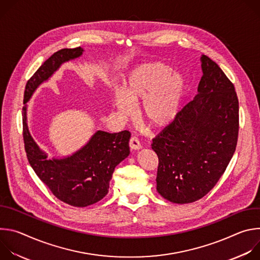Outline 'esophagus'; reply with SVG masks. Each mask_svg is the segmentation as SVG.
Masks as SVG:
<instances>
[{"label": "esophagus", "instance_id": "1", "mask_svg": "<svg viewBox=\"0 0 260 260\" xmlns=\"http://www.w3.org/2000/svg\"><path fill=\"white\" fill-rule=\"evenodd\" d=\"M129 148L132 150H139L142 148V145L140 143V141L136 138V137H133L131 140H129Z\"/></svg>", "mask_w": 260, "mask_h": 260}]
</instances>
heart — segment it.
Returning <instances> with one entry per match:
<instances>
[{
	"mask_svg": "<svg viewBox=\"0 0 260 260\" xmlns=\"http://www.w3.org/2000/svg\"><path fill=\"white\" fill-rule=\"evenodd\" d=\"M184 91V78L164 62H147L134 68L122 88L112 91V103L120 115L134 114L139 104L141 118L152 128L169 126L177 117Z\"/></svg>",
	"mask_w": 260,
	"mask_h": 260,
	"instance_id": "1",
	"label": "heart"
}]
</instances>
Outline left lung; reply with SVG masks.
I'll return each mask as SVG.
<instances>
[{"label": "left lung", "mask_w": 260, "mask_h": 260, "mask_svg": "<svg viewBox=\"0 0 260 260\" xmlns=\"http://www.w3.org/2000/svg\"><path fill=\"white\" fill-rule=\"evenodd\" d=\"M198 94L152 140L158 156L156 189L175 204L205 197L223 175L237 147L239 101L219 66L201 56Z\"/></svg>", "instance_id": "8db88e82"}]
</instances>
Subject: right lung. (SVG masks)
Instances as JSON below:
<instances>
[{
	"mask_svg": "<svg viewBox=\"0 0 260 260\" xmlns=\"http://www.w3.org/2000/svg\"><path fill=\"white\" fill-rule=\"evenodd\" d=\"M83 52V48L77 47L61 49L52 54L27 81L22 108L24 148L30 167L59 201L79 208L98 203L108 193L116 166L129 155L131 133L123 131L110 134L96 131L77 151L49 158L28 131L27 103L61 64L79 58Z\"/></svg>",
	"mask_w": 260,
	"mask_h": 260,
	"instance_id": "obj_1",
	"label": "right lung"
}]
</instances>
